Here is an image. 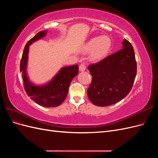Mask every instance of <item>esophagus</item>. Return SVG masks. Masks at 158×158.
Segmentation results:
<instances>
[{
    "instance_id": "34e87169",
    "label": "esophagus",
    "mask_w": 158,
    "mask_h": 158,
    "mask_svg": "<svg viewBox=\"0 0 158 158\" xmlns=\"http://www.w3.org/2000/svg\"><path fill=\"white\" fill-rule=\"evenodd\" d=\"M79 70L80 72H83L85 70V66L84 63L81 64L80 66H79Z\"/></svg>"
}]
</instances>
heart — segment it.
Masks as SVG:
<instances>
[{
  "instance_id": "1",
  "label": "heart",
  "mask_w": 158,
  "mask_h": 158,
  "mask_svg": "<svg viewBox=\"0 0 158 158\" xmlns=\"http://www.w3.org/2000/svg\"><path fill=\"white\" fill-rule=\"evenodd\" d=\"M112 42L107 36L95 37L91 39L84 47L86 52H91V58L94 60L103 59L111 49Z\"/></svg>"
}]
</instances>
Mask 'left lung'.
<instances>
[{
    "instance_id": "obj_1",
    "label": "left lung",
    "mask_w": 158,
    "mask_h": 158,
    "mask_svg": "<svg viewBox=\"0 0 158 158\" xmlns=\"http://www.w3.org/2000/svg\"><path fill=\"white\" fill-rule=\"evenodd\" d=\"M123 49L107 56L88 70L92 81L88 96L93 104L106 107L117 103L131 92L136 75V62L134 49L127 40Z\"/></svg>"
}]
</instances>
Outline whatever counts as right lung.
<instances>
[{"label":"right lung","instance_id":"1","mask_svg":"<svg viewBox=\"0 0 158 158\" xmlns=\"http://www.w3.org/2000/svg\"><path fill=\"white\" fill-rule=\"evenodd\" d=\"M46 34L47 30L41 31L27 43L23 51L20 69L22 73L23 87L28 96L43 107H55L60 106L64 101L71 81L78 73V65L62 68L55 77L45 85H36L30 82L26 70L29 46Z\"/></svg>","mask_w":158,"mask_h":158}]
</instances>
